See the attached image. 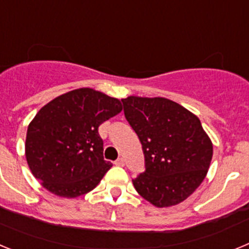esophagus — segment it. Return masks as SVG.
<instances>
[{"mask_svg":"<svg viewBox=\"0 0 249 249\" xmlns=\"http://www.w3.org/2000/svg\"><path fill=\"white\" fill-rule=\"evenodd\" d=\"M114 164H116V166L122 167V166H124V160H123V158H118V160L114 162Z\"/></svg>","mask_w":249,"mask_h":249,"instance_id":"34e87169","label":"esophagus"}]
</instances>
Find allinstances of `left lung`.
<instances>
[{
	"label": "left lung",
	"instance_id": "1",
	"mask_svg": "<svg viewBox=\"0 0 249 249\" xmlns=\"http://www.w3.org/2000/svg\"><path fill=\"white\" fill-rule=\"evenodd\" d=\"M122 102L146 163V171L133 179L136 191L158 208L181 203L203 182L212 160V141L201 121L163 97L129 96Z\"/></svg>",
	"mask_w": 249,
	"mask_h": 249
}]
</instances>
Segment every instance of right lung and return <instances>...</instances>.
<instances>
[{
    "label": "right lung",
    "instance_id": "add662e5",
    "mask_svg": "<svg viewBox=\"0 0 249 249\" xmlns=\"http://www.w3.org/2000/svg\"><path fill=\"white\" fill-rule=\"evenodd\" d=\"M121 111L118 98L89 87L61 94L43 106L26 136V160L32 175L63 198L93 190L112 167L103 160L98 127Z\"/></svg>",
    "mask_w": 249,
    "mask_h": 249
}]
</instances>
